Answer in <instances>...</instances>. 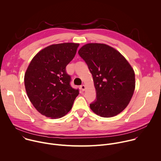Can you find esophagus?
I'll return each instance as SVG.
<instances>
[{
    "instance_id": "34e87169",
    "label": "esophagus",
    "mask_w": 161,
    "mask_h": 161,
    "mask_svg": "<svg viewBox=\"0 0 161 161\" xmlns=\"http://www.w3.org/2000/svg\"><path fill=\"white\" fill-rule=\"evenodd\" d=\"M80 88H81V90L82 91H84V90H85V85H81L80 86Z\"/></svg>"
}]
</instances>
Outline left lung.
Returning a JSON list of instances; mask_svg holds the SVG:
<instances>
[{
    "label": "left lung",
    "mask_w": 161,
    "mask_h": 161,
    "mask_svg": "<svg viewBox=\"0 0 161 161\" xmlns=\"http://www.w3.org/2000/svg\"><path fill=\"white\" fill-rule=\"evenodd\" d=\"M78 53L88 65L96 90L90 109L102 117L116 116L127 106L134 94L132 67L119 52L105 44H86Z\"/></svg>",
    "instance_id": "1"
}]
</instances>
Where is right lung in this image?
Wrapping results in <instances>:
<instances>
[{"label": "right lung", "mask_w": 161, "mask_h": 161, "mask_svg": "<svg viewBox=\"0 0 161 161\" xmlns=\"http://www.w3.org/2000/svg\"><path fill=\"white\" fill-rule=\"evenodd\" d=\"M79 44H52L41 50L31 60L25 74L27 96L42 115L60 118L71 110L79 90L71 87L65 67L75 57Z\"/></svg>", "instance_id": "add662e5"}]
</instances>
